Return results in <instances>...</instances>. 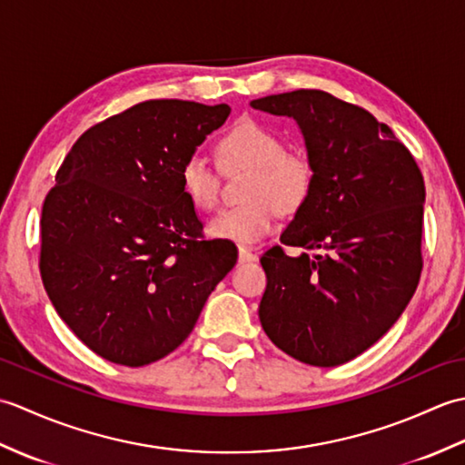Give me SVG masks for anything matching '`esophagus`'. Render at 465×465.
I'll list each match as a JSON object with an SVG mask.
<instances>
[{
	"label": "esophagus",
	"instance_id": "1",
	"mask_svg": "<svg viewBox=\"0 0 465 465\" xmlns=\"http://www.w3.org/2000/svg\"><path fill=\"white\" fill-rule=\"evenodd\" d=\"M238 260H240V263H250V262L258 260V255H255V253H253L252 250H248V248H240Z\"/></svg>",
	"mask_w": 465,
	"mask_h": 465
}]
</instances>
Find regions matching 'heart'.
Instances as JSON below:
<instances>
[{"label":"heart","mask_w":465,"mask_h":465,"mask_svg":"<svg viewBox=\"0 0 465 465\" xmlns=\"http://www.w3.org/2000/svg\"><path fill=\"white\" fill-rule=\"evenodd\" d=\"M223 170L248 167L252 175L243 202L217 213L207 225L213 238L253 245L273 232L282 212L293 213L310 200L315 173L308 155L285 150L283 137L253 120L238 122L217 140ZM180 185L190 203L212 212L220 202V177L200 153L187 155L180 165Z\"/></svg>","instance_id":"obj_1"}]
</instances>
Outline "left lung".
<instances>
[{"label":"left lung","instance_id":"8db88e82","mask_svg":"<svg viewBox=\"0 0 465 465\" xmlns=\"http://www.w3.org/2000/svg\"><path fill=\"white\" fill-rule=\"evenodd\" d=\"M303 134L315 182L282 243L262 255L260 322L292 358L333 368L378 341L418 288L426 185L410 150L363 107L322 90L253 100Z\"/></svg>","mask_w":465,"mask_h":465}]
</instances>
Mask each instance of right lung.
Here are the masks:
<instances>
[{"label":"right lung","instance_id":"1","mask_svg":"<svg viewBox=\"0 0 465 465\" xmlns=\"http://www.w3.org/2000/svg\"><path fill=\"white\" fill-rule=\"evenodd\" d=\"M232 107L147 100L80 135L42 207L39 273L67 328L140 368L192 333L238 250L205 240L180 165Z\"/></svg>","mask_w":465,"mask_h":465}]
</instances>
